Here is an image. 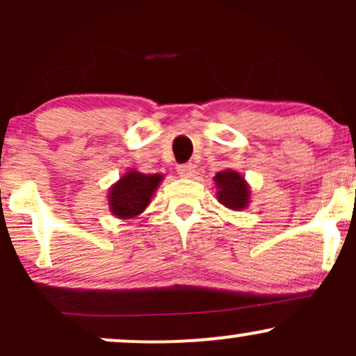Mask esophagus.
<instances>
[{"mask_svg": "<svg viewBox=\"0 0 356 356\" xmlns=\"http://www.w3.org/2000/svg\"><path fill=\"white\" fill-rule=\"evenodd\" d=\"M177 172H179V175H181V177H186V179L194 177V175L197 174V172H195V165H192V164L179 165Z\"/></svg>", "mask_w": 356, "mask_h": 356, "instance_id": "obj_1", "label": "esophagus"}]
</instances>
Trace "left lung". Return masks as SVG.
<instances>
[{"mask_svg":"<svg viewBox=\"0 0 356 356\" xmlns=\"http://www.w3.org/2000/svg\"><path fill=\"white\" fill-rule=\"evenodd\" d=\"M214 182L218 189V201L222 206L232 211L246 209L251 199V191L243 175L232 169H226L214 175Z\"/></svg>","mask_w":356,"mask_h":356,"instance_id":"1","label":"left lung"}]
</instances>
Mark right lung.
I'll list each match as a JSON object with an SVG mask.
<instances>
[{"label": "right lung", "instance_id": "obj_1", "mask_svg": "<svg viewBox=\"0 0 356 356\" xmlns=\"http://www.w3.org/2000/svg\"><path fill=\"white\" fill-rule=\"evenodd\" d=\"M161 174H142L132 169L122 175L108 191V209L118 219H132L145 211L154 197Z\"/></svg>", "mask_w": 356, "mask_h": 356}]
</instances>
